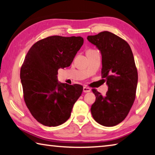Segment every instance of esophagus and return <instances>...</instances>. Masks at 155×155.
Returning a JSON list of instances; mask_svg holds the SVG:
<instances>
[{
    "label": "esophagus",
    "mask_w": 155,
    "mask_h": 155,
    "mask_svg": "<svg viewBox=\"0 0 155 155\" xmlns=\"http://www.w3.org/2000/svg\"><path fill=\"white\" fill-rule=\"evenodd\" d=\"M83 91L84 92V93H89V92L91 91V89L90 88L87 87V86H84Z\"/></svg>",
    "instance_id": "obj_1"
}]
</instances>
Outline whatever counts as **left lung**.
<instances>
[{"label":"left lung","instance_id":"obj_1","mask_svg":"<svg viewBox=\"0 0 155 155\" xmlns=\"http://www.w3.org/2000/svg\"><path fill=\"white\" fill-rule=\"evenodd\" d=\"M87 39L101 54L102 78L108 86L105 96L93 89L96 100L92 116L101 125L114 127L124 120L135 99L138 76L134 55L127 42L110 32L90 35Z\"/></svg>","mask_w":155,"mask_h":155}]
</instances>
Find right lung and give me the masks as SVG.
Here are the masks:
<instances>
[{"label":"right lung","instance_id":"1","mask_svg":"<svg viewBox=\"0 0 155 155\" xmlns=\"http://www.w3.org/2000/svg\"><path fill=\"white\" fill-rule=\"evenodd\" d=\"M84 43L82 37L51 36L35 43L20 70L24 99L39 123L56 127L69 118L83 87L58 82V70L69 67Z\"/></svg>","mask_w":155,"mask_h":155}]
</instances>
